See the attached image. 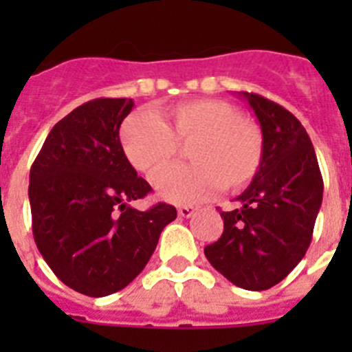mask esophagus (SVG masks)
<instances>
[{"instance_id":"34e87169","label":"esophagus","mask_w":352,"mask_h":352,"mask_svg":"<svg viewBox=\"0 0 352 352\" xmlns=\"http://www.w3.org/2000/svg\"><path fill=\"white\" fill-rule=\"evenodd\" d=\"M194 208H190V206H179L178 208V214L179 217H183V219H188V217H192V214H194Z\"/></svg>"}]
</instances>
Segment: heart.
I'll use <instances>...</instances> for the list:
<instances>
[{
	"mask_svg": "<svg viewBox=\"0 0 352 352\" xmlns=\"http://www.w3.org/2000/svg\"><path fill=\"white\" fill-rule=\"evenodd\" d=\"M126 160L153 176L176 158L179 146H188L190 166L164 170L153 178L157 194L178 204L195 203L220 186L243 188L263 162L264 139L259 125L241 116L236 105L214 98L170 105L164 118L148 111L130 114L120 130Z\"/></svg>",
	"mask_w": 352,
	"mask_h": 352,
	"instance_id": "obj_1",
	"label": "heart"
}]
</instances>
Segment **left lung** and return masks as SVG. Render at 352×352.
Listing matches in <instances>:
<instances>
[{
  "mask_svg": "<svg viewBox=\"0 0 352 352\" xmlns=\"http://www.w3.org/2000/svg\"><path fill=\"white\" fill-rule=\"evenodd\" d=\"M259 120L261 167L238 208L222 211L223 232L204 248L211 266L247 291H264L296 268L312 241L322 203V176L309 133L275 102L239 93Z\"/></svg>",
  "mask_w": 352,
  "mask_h": 352,
  "instance_id": "obj_1",
  "label": "left lung"
}]
</instances>
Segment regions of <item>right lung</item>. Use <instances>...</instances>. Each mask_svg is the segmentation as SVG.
I'll return each instance as SVG.
<instances>
[{"label": "right lung", "mask_w": 352, "mask_h": 352, "mask_svg": "<svg viewBox=\"0 0 352 352\" xmlns=\"http://www.w3.org/2000/svg\"><path fill=\"white\" fill-rule=\"evenodd\" d=\"M132 98H95L49 132L30 170L33 236L65 285L102 298L144 270L176 208L130 206L151 192L126 160L120 126Z\"/></svg>", "instance_id": "right-lung-1"}]
</instances>
